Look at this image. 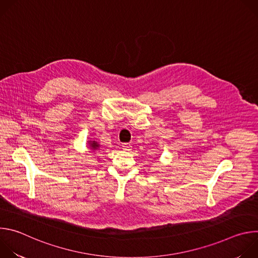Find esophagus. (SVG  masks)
<instances>
[{"label": "esophagus", "mask_w": 258, "mask_h": 258, "mask_svg": "<svg viewBox=\"0 0 258 258\" xmlns=\"http://www.w3.org/2000/svg\"><path fill=\"white\" fill-rule=\"evenodd\" d=\"M122 149L125 150V151H131L132 150V145L127 144V143H124V144H122Z\"/></svg>", "instance_id": "1"}]
</instances>
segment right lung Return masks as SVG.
Returning a JSON list of instances; mask_svg holds the SVG:
<instances>
[{"label":"right lung","instance_id":"1","mask_svg":"<svg viewBox=\"0 0 258 258\" xmlns=\"http://www.w3.org/2000/svg\"><path fill=\"white\" fill-rule=\"evenodd\" d=\"M90 147H91V149L97 150V149H99L100 145L97 142H95V141H90Z\"/></svg>","mask_w":258,"mask_h":258}]
</instances>
